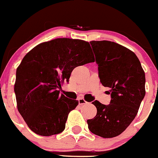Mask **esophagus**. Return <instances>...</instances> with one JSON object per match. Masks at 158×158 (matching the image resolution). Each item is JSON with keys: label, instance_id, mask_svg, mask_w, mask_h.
Instances as JSON below:
<instances>
[{"label": "esophagus", "instance_id": "esophagus-1", "mask_svg": "<svg viewBox=\"0 0 158 158\" xmlns=\"http://www.w3.org/2000/svg\"><path fill=\"white\" fill-rule=\"evenodd\" d=\"M78 102H79L80 105H83V104H87V101H86L85 100H84L83 98H79V99H78Z\"/></svg>", "mask_w": 158, "mask_h": 158}]
</instances>
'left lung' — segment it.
<instances>
[{"label": "left lung", "mask_w": 158, "mask_h": 158, "mask_svg": "<svg viewBox=\"0 0 158 158\" xmlns=\"http://www.w3.org/2000/svg\"><path fill=\"white\" fill-rule=\"evenodd\" d=\"M90 43L100 81L110 89L111 100L108 105L93 102L97 114L87 122L93 134L111 138L124 132L135 118L146 93L145 74L139 59L128 48L109 40Z\"/></svg>", "instance_id": "8db88e82"}]
</instances>
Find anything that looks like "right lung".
<instances>
[{
    "label": "right lung",
    "instance_id": "1",
    "mask_svg": "<svg viewBox=\"0 0 158 158\" xmlns=\"http://www.w3.org/2000/svg\"><path fill=\"white\" fill-rule=\"evenodd\" d=\"M94 62L90 44L79 39L56 38L39 44L24 56L17 68V107L35 134L51 136L65 129L68 114L78 101L60 94L77 66Z\"/></svg>",
    "mask_w": 158,
    "mask_h": 158
}]
</instances>
